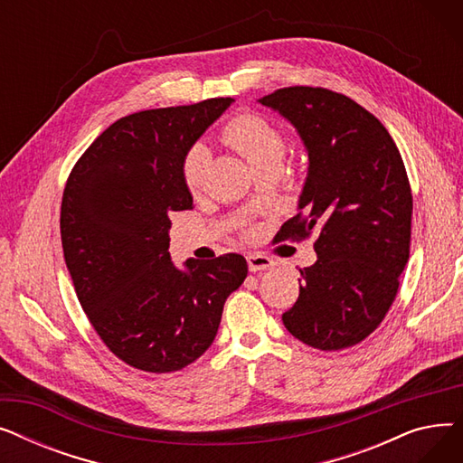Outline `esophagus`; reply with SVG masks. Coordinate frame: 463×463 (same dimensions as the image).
Returning a JSON list of instances; mask_svg holds the SVG:
<instances>
[{
	"label": "esophagus",
	"mask_w": 463,
	"mask_h": 463,
	"mask_svg": "<svg viewBox=\"0 0 463 463\" xmlns=\"http://www.w3.org/2000/svg\"><path fill=\"white\" fill-rule=\"evenodd\" d=\"M248 266L251 272H262V270H269L274 266L272 259H269L266 255H259V253H250L248 257Z\"/></svg>",
	"instance_id": "34e87169"
}]
</instances>
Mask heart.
<instances>
[{
	"mask_svg": "<svg viewBox=\"0 0 463 463\" xmlns=\"http://www.w3.org/2000/svg\"><path fill=\"white\" fill-rule=\"evenodd\" d=\"M223 140L248 161L255 175L266 168H281L285 157V137L269 119L257 114H241L231 119L223 129ZM210 165V150L204 144H194L187 152L182 176L191 193L204 185Z\"/></svg>",
	"mask_w": 463,
	"mask_h": 463,
	"instance_id": "1",
	"label": "heart"
}]
</instances>
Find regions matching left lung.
Returning <instances> with one entry per match:
<instances>
[{"label":"left lung","mask_w":463,"mask_h":463,"mask_svg":"<svg viewBox=\"0 0 463 463\" xmlns=\"http://www.w3.org/2000/svg\"><path fill=\"white\" fill-rule=\"evenodd\" d=\"M257 103L285 118L307 154L300 213L281 236L319 234L317 260L300 270V295L283 325L315 349L353 347L384 319L409 260L412 197L402 156L381 121L347 95L295 86Z\"/></svg>","instance_id":"8db88e82"}]
</instances>
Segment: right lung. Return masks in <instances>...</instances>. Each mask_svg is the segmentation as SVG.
<instances>
[{"label": "right lung", "mask_w": 463, "mask_h": 463, "mask_svg": "<svg viewBox=\"0 0 463 463\" xmlns=\"http://www.w3.org/2000/svg\"><path fill=\"white\" fill-rule=\"evenodd\" d=\"M234 103L154 109L119 118L77 161L61 201V246L77 297L105 345L129 366L178 372L215 339L223 306L244 283L238 253L170 259V213L193 210L182 166Z\"/></svg>", "instance_id": "1"}]
</instances>
